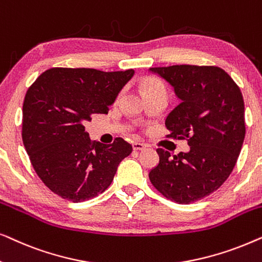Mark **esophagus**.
I'll list each match as a JSON object with an SVG mask.
<instances>
[{
  "label": "esophagus",
  "instance_id": "esophagus-1",
  "mask_svg": "<svg viewBox=\"0 0 262 262\" xmlns=\"http://www.w3.org/2000/svg\"><path fill=\"white\" fill-rule=\"evenodd\" d=\"M146 146L148 145H146L145 143H139V142H136L132 144V148H134V150H143V149H145Z\"/></svg>",
  "mask_w": 262,
  "mask_h": 262
}]
</instances>
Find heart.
Listing matches in <instances>:
<instances>
[{"label": "heart", "instance_id": "obj_1", "mask_svg": "<svg viewBox=\"0 0 262 262\" xmlns=\"http://www.w3.org/2000/svg\"><path fill=\"white\" fill-rule=\"evenodd\" d=\"M142 85H143V89H144L145 95L150 94V93H155V92H166L162 82L156 80V78H152V77L144 78V80H143ZM121 95H123V92L119 93V95H118V100L121 98Z\"/></svg>", "mask_w": 262, "mask_h": 262}]
</instances>
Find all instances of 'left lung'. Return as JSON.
<instances>
[{"label":"left lung","mask_w":262,"mask_h":262,"mask_svg":"<svg viewBox=\"0 0 262 262\" xmlns=\"http://www.w3.org/2000/svg\"><path fill=\"white\" fill-rule=\"evenodd\" d=\"M164 78L181 102L168 114V137L186 139L188 152L156 150L160 162L149 179L178 204H189L217 191L234 169L246 136L245 102L234 80L218 67L150 68Z\"/></svg>","instance_id":"left-lung-1"}]
</instances>
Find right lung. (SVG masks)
I'll list each match as a JSON object with an SVG mask.
<instances>
[{
    "label": "right lung",
    "instance_id": "right-lung-1",
    "mask_svg": "<svg viewBox=\"0 0 262 262\" xmlns=\"http://www.w3.org/2000/svg\"><path fill=\"white\" fill-rule=\"evenodd\" d=\"M135 70L52 68L28 88L23 106V142L35 173L53 193L73 203L92 199L112 184L132 152L123 138L91 141L93 114H107Z\"/></svg>",
    "mask_w": 262,
    "mask_h": 262
}]
</instances>
